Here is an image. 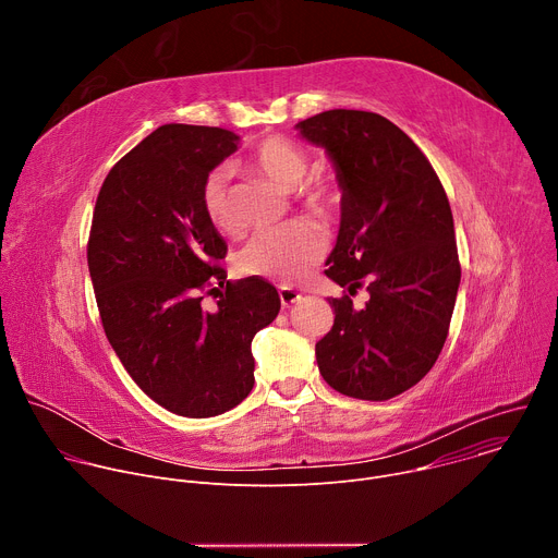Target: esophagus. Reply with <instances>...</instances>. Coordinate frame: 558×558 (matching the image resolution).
Masks as SVG:
<instances>
[{
    "instance_id": "34e87169",
    "label": "esophagus",
    "mask_w": 558,
    "mask_h": 558,
    "mask_svg": "<svg viewBox=\"0 0 558 558\" xmlns=\"http://www.w3.org/2000/svg\"><path fill=\"white\" fill-rule=\"evenodd\" d=\"M278 295H280L282 306H289V304H293V302L300 300V293H298L295 289L287 287V284H280V287H278Z\"/></svg>"
}]
</instances>
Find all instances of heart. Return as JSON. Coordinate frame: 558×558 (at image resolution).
I'll return each mask as SVG.
<instances>
[{
  "label": "heart",
  "instance_id": "heart-1",
  "mask_svg": "<svg viewBox=\"0 0 558 558\" xmlns=\"http://www.w3.org/2000/svg\"><path fill=\"white\" fill-rule=\"evenodd\" d=\"M252 166L256 172L267 177L278 187L291 192L298 190L308 174V154L282 138H265L252 154ZM203 209L207 220L220 233H233L238 229L235 211L229 194V172L225 168L214 170L203 183ZM300 198L313 211L329 216L340 205V190L325 179L311 181L300 190ZM327 250L325 233L311 222H293L282 229L260 231L238 252L235 265L247 276H260L282 282L304 278Z\"/></svg>",
  "mask_w": 558,
  "mask_h": 558
}]
</instances>
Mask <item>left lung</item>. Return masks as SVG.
I'll use <instances>...</instances> for the list:
<instances>
[{"instance_id": "left-lung-1", "label": "left lung", "mask_w": 558, "mask_h": 558, "mask_svg": "<svg viewBox=\"0 0 558 558\" xmlns=\"http://www.w3.org/2000/svg\"><path fill=\"white\" fill-rule=\"evenodd\" d=\"M327 149L342 187L338 241L325 271L369 302L329 298L336 320L315 344L325 381L355 400L384 402L437 362L461 267L448 196L424 151L388 119L327 110L295 125Z\"/></svg>"}]
</instances>
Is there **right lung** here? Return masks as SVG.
<instances>
[{
	"mask_svg": "<svg viewBox=\"0 0 558 558\" xmlns=\"http://www.w3.org/2000/svg\"><path fill=\"white\" fill-rule=\"evenodd\" d=\"M238 149L222 128L168 123L106 177L88 241L104 331L138 388L170 413L214 417L254 388V336L280 311L263 278L229 282L203 183ZM205 294L217 308L202 306Z\"/></svg>",
	"mask_w": 558,
	"mask_h": 558,
	"instance_id": "add662e5",
	"label": "right lung"
}]
</instances>
